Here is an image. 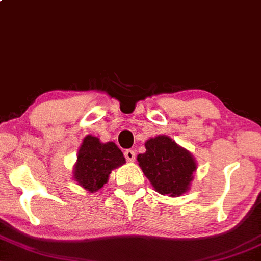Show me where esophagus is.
<instances>
[{
	"label": "esophagus",
	"instance_id": "esophagus-1",
	"mask_svg": "<svg viewBox=\"0 0 261 261\" xmlns=\"http://www.w3.org/2000/svg\"><path fill=\"white\" fill-rule=\"evenodd\" d=\"M124 155H125V158H126V161H128V162H134L135 158H136V153H135V150H133V149L125 150Z\"/></svg>",
	"mask_w": 261,
	"mask_h": 261
}]
</instances>
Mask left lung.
Returning a JSON list of instances; mask_svg holds the SVG:
<instances>
[{
	"label": "left lung",
	"mask_w": 261,
	"mask_h": 261,
	"mask_svg": "<svg viewBox=\"0 0 261 261\" xmlns=\"http://www.w3.org/2000/svg\"><path fill=\"white\" fill-rule=\"evenodd\" d=\"M144 146L137 162L156 192L170 197L186 193L197 170L193 155L165 135L147 140Z\"/></svg>",
	"instance_id": "8db88e82"
}]
</instances>
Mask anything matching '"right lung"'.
Instances as JSON below:
<instances>
[{
	"label": "right lung",
	"mask_w": 261,
	"mask_h": 261,
	"mask_svg": "<svg viewBox=\"0 0 261 261\" xmlns=\"http://www.w3.org/2000/svg\"><path fill=\"white\" fill-rule=\"evenodd\" d=\"M125 163L124 154L114 142L102 143L97 137L87 135L77 152L74 180L89 192H97L108 182L111 172Z\"/></svg>",
	"instance_id": "obj_1"
}]
</instances>
